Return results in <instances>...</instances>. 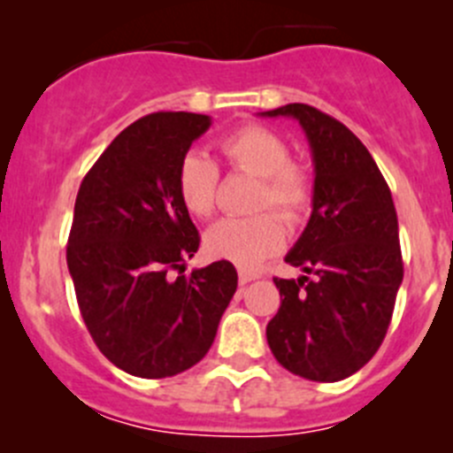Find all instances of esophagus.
I'll list each match as a JSON object with an SVG mask.
<instances>
[{"label": "esophagus", "instance_id": "esophagus-1", "mask_svg": "<svg viewBox=\"0 0 453 453\" xmlns=\"http://www.w3.org/2000/svg\"><path fill=\"white\" fill-rule=\"evenodd\" d=\"M238 276H240V285H247L251 283V280H256V278H260V273L251 272V269H240Z\"/></svg>", "mask_w": 453, "mask_h": 453}]
</instances>
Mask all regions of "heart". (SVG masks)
<instances>
[{"instance_id":"heart-1","label":"heart","mask_w":453,"mask_h":453,"mask_svg":"<svg viewBox=\"0 0 453 453\" xmlns=\"http://www.w3.org/2000/svg\"><path fill=\"white\" fill-rule=\"evenodd\" d=\"M219 150L231 168L258 177L254 209H276L288 222H298L312 206V177L301 164L289 161V145L269 127L244 126L219 141ZM219 170L202 152H188L177 168V195L195 218L215 211ZM288 231L276 213L251 218H222L204 234L211 258L229 260L240 267H256L283 249Z\"/></svg>"}]
</instances>
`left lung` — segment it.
Masks as SVG:
<instances>
[{
    "label": "left lung",
    "mask_w": 453,
    "mask_h": 453,
    "mask_svg": "<svg viewBox=\"0 0 453 453\" xmlns=\"http://www.w3.org/2000/svg\"><path fill=\"white\" fill-rule=\"evenodd\" d=\"M263 116L301 123L317 173L310 222L285 256L305 276L273 278L280 308L267 323V343L294 375L346 380L387 337L404 276L391 188L366 145L337 119L305 103Z\"/></svg>",
    "instance_id": "left-lung-1"
}]
</instances>
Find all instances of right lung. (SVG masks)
Instances as JSON below:
<instances>
[{
  "label": "right lung",
  "instance_id": "1",
  "mask_svg": "<svg viewBox=\"0 0 453 453\" xmlns=\"http://www.w3.org/2000/svg\"><path fill=\"white\" fill-rule=\"evenodd\" d=\"M209 126L193 111L143 116L107 145L78 190L66 242L78 308L98 350L134 377L195 366L238 288L229 260L184 273L199 234L177 195V168Z\"/></svg>",
  "mask_w": 453,
  "mask_h": 453
}]
</instances>
